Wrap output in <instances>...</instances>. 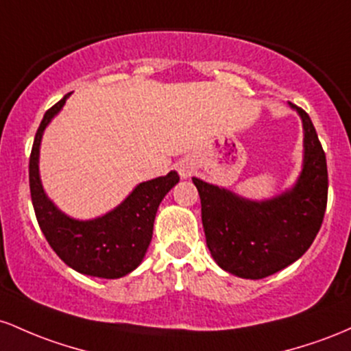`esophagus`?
Here are the masks:
<instances>
[{
  "label": "esophagus",
  "mask_w": 351,
  "mask_h": 351,
  "mask_svg": "<svg viewBox=\"0 0 351 351\" xmlns=\"http://www.w3.org/2000/svg\"><path fill=\"white\" fill-rule=\"evenodd\" d=\"M177 171H179V176L182 177V179H189V177L194 174V167H192L189 162H180L179 167H177Z\"/></svg>",
  "instance_id": "34e87169"
}]
</instances>
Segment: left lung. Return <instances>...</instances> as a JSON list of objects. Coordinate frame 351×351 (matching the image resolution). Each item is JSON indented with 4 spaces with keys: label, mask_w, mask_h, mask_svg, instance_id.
Listing matches in <instances>:
<instances>
[{
    "label": "left lung",
    "mask_w": 351,
    "mask_h": 351,
    "mask_svg": "<svg viewBox=\"0 0 351 351\" xmlns=\"http://www.w3.org/2000/svg\"><path fill=\"white\" fill-rule=\"evenodd\" d=\"M290 106L303 125V164L293 187L271 199L250 200L192 177L210 255L235 277L258 280L289 267L310 249L324 222L328 195L325 152L308 114Z\"/></svg>",
    "instance_id": "1"
}]
</instances>
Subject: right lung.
<instances>
[{
	"label": "right lung",
	"mask_w": 351,
	"mask_h": 351,
	"mask_svg": "<svg viewBox=\"0 0 351 351\" xmlns=\"http://www.w3.org/2000/svg\"><path fill=\"white\" fill-rule=\"evenodd\" d=\"M69 96L71 93L46 111L34 137L29 157V189L34 214L51 249L66 265L90 277L121 278L143 262L152 240L157 208L165 194L179 182V176L171 171L164 177L141 182L119 206L101 217L77 220L59 210L43 189L39 147L45 129Z\"/></svg>",
	"instance_id": "1"
}]
</instances>
